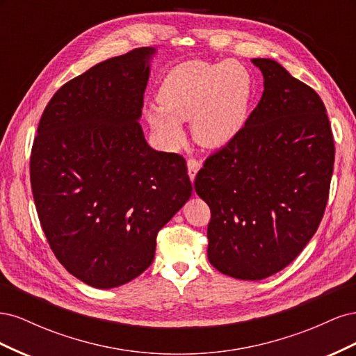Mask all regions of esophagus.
Here are the masks:
<instances>
[{"mask_svg": "<svg viewBox=\"0 0 356 356\" xmlns=\"http://www.w3.org/2000/svg\"><path fill=\"white\" fill-rule=\"evenodd\" d=\"M200 166H202V163H200V161H199L197 159H188V160H187L188 177H190V179H191V181H195L196 174H197V170L200 169Z\"/></svg>", "mask_w": 356, "mask_h": 356, "instance_id": "obj_1", "label": "esophagus"}]
</instances>
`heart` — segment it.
<instances>
[{
  "mask_svg": "<svg viewBox=\"0 0 356 356\" xmlns=\"http://www.w3.org/2000/svg\"><path fill=\"white\" fill-rule=\"evenodd\" d=\"M251 98V74L241 63L187 62L165 74L156 93L160 110H149L147 117L168 144L182 138L178 122L191 120L196 143L217 148L242 131Z\"/></svg>",
  "mask_w": 356,
  "mask_h": 356,
  "instance_id": "1",
  "label": "heart"
}]
</instances>
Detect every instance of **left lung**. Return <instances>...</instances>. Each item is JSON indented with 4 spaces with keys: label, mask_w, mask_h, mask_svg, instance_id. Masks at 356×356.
I'll return each instance as SVG.
<instances>
[{
    "label": "left lung",
    "mask_w": 356,
    "mask_h": 356,
    "mask_svg": "<svg viewBox=\"0 0 356 356\" xmlns=\"http://www.w3.org/2000/svg\"><path fill=\"white\" fill-rule=\"evenodd\" d=\"M242 131L204 160L195 188L208 203V258L218 272L260 281L305 250L324 217L334 138L319 95L272 59Z\"/></svg>",
    "instance_id": "left-lung-1"
}]
</instances>
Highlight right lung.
<instances>
[{"label":"right lung","mask_w":356,"mask_h":356,"mask_svg":"<svg viewBox=\"0 0 356 356\" xmlns=\"http://www.w3.org/2000/svg\"><path fill=\"white\" fill-rule=\"evenodd\" d=\"M153 53L134 49L63 84L32 144L42 232L59 263L95 288L145 272L159 230L191 196L186 159L153 149L138 122Z\"/></svg>","instance_id":"add662e5"}]
</instances>
